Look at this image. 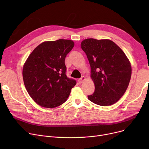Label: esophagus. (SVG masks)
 Returning a JSON list of instances; mask_svg holds the SVG:
<instances>
[{"instance_id": "esophagus-1", "label": "esophagus", "mask_w": 149, "mask_h": 149, "mask_svg": "<svg viewBox=\"0 0 149 149\" xmlns=\"http://www.w3.org/2000/svg\"><path fill=\"white\" fill-rule=\"evenodd\" d=\"M85 80H86L85 77H82L81 78V79H80L79 80V83L80 84L83 83Z\"/></svg>"}]
</instances>
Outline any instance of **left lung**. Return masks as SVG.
<instances>
[{
  "label": "left lung",
  "mask_w": 149,
  "mask_h": 149,
  "mask_svg": "<svg viewBox=\"0 0 149 149\" xmlns=\"http://www.w3.org/2000/svg\"><path fill=\"white\" fill-rule=\"evenodd\" d=\"M81 47L89 61L95 85V92L88 99L102 106L115 104L124 94L130 80L132 67L126 55L109 39L86 38Z\"/></svg>",
  "instance_id": "8db88e82"
}]
</instances>
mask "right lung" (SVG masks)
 <instances>
[{"label": "right lung", "instance_id": "obj_1", "mask_svg": "<svg viewBox=\"0 0 149 149\" xmlns=\"http://www.w3.org/2000/svg\"><path fill=\"white\" fill-rule=\"evenodd\" d=\"M74 46L72 40L65 39L44 42L25 62L23 82L28 94L39 106L54 108L67 100L76 81L67 77L65 61Z\"/></svg>", "mask_w": 149, "mask_h": 149}]
</instances>
